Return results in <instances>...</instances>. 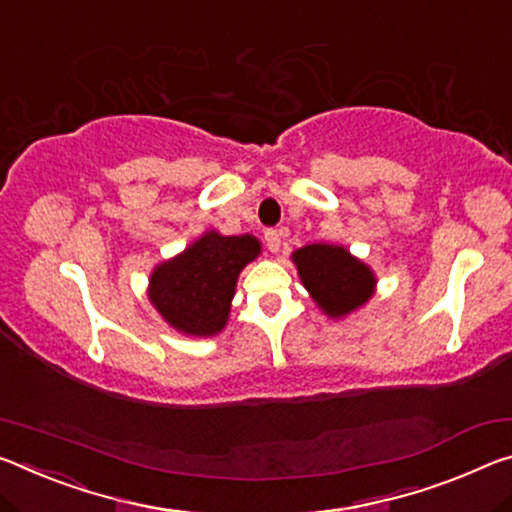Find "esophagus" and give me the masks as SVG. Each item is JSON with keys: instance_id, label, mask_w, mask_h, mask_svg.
Returning a JSON list of instances; mask_svg holds the SVG:
<instances>
[{"instance_id": "obj_1", "label": "esophagus", "mask_w": 512, "mask_h": 512, "mask_svg": "<svg viewBox=\"0 0 512 512\" xmlns=\"http://www.w3.org/2000/svg\"><path fill=\"white\" fill-rule=\"evenodd\" d=\"M285 237H287V227H271V230L264 232V241H266V246H269L271 253H278Z\"/></svg>"}]
</instances>
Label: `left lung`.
Returning a JSON list of instances; mask_svg holds the SVG:
<instances>
[{
	"instance_id": "1",
	"label": "left lung",
	"mask_w": 512,
	"mask_h": 512,
	"mask_svg": "<svg viewBox=\"0 0 512 512\" xmlns=\"http://www.w3.org/2000/svg\"><path fill=\"white\" fill-rule=\"evenodd\" d=\"M298 275L319 307L330 316H344L371 298V271L342 246L314 243L294 253Z\"/></svg>"
}]
</instances>
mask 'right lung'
<instances>
[{
	"mask_svg": "<svg viewBox=\"0 0 512 512\" xmlns=\"http://www.w3.org/2000/svg\"><path fill=\"white\" fill-rule=\"evenodd\" d=\"M257 255L259 241L250 234L221 237L209 232L152 273V305L186 335H216L227 321L241 269Z\"/></svg>",
	"mask_w": 512,
	"mask_h": 512,
	"instance_id": "add662e5",
	"label": "right lung"
}]
</instances>
